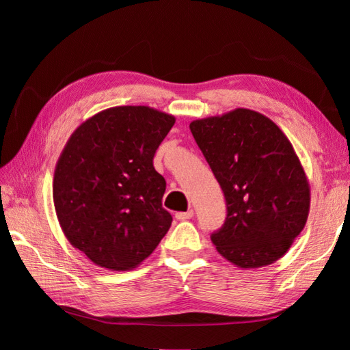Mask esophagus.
<instances>
[{"instance_id":"34e87169","label":"esophagus","mask_w":350,"mask_h":350,"mask_svg":"<svg viewBox=\"0 0 350 350\" xmlns=\"http://www.w3.org/2000/svg\"><path fill=\"white\" fill-rule=\"evenodd\" d=\"M192 217H194V211H192V209H189V211H187V212L176 213V218L179 219V221H187V219H191Z\"/></svg>"}]
</instances>
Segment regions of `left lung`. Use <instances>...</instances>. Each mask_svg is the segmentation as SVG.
<instances>
[{
  "label": "left lung",
  "mask_w": 350,
  "mask_h": 350,
  "mask_svg": "<svg viewBox=\"0 0 350 350\" xmlns=\"http://www.w3.org/2000/svg\"><path fill=\"white\" fill-rule=\"evenodd\" d=\"M189 129L227 202L215 248L242 269L277 262L310 212V183L292 143L271 118L247 108L198 118Z\"/></svg>",
  "instance_id": "1"
}]
</instances>
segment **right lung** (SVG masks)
<instances>
[{"mask_svg": "<svg viewBox=\"0 0 350 350\" xmlns=\"http://www.w3.org/2000/svg\"><path fill=\"white\" fill-rule=\"evenodd\" d=\"M176 117L144 105L103 109L73 131L57 161L52 197L64 236L94 265L131 271L171 226L153 156Z\"/></svg>", "mask_w": 350, "mask_h": 350, "instance_id": "1", "label": "right lung"}]
</instances>
